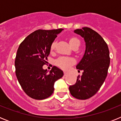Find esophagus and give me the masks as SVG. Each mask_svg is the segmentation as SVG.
<instances>
[{"instance_id": "34e87169", "label": "esophagus", "mask_w": 121, "mask_h": 121, "mask_svg": "<svg viewBox=\"0 0 121 121\" xmlns=\"http://www.w3.org/2000/svg\"><path fill=\"white\" fill-rule=\"evenodd\" d=\"M67 76V73H64V76Z\"/></svg>"}]
</instances>
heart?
I'll list each match as a JSON object with an SVG mask.
<instances>
[{
    "mask_svg": "<svg viewBox=\"0 0 121 121\" xmlns=\"http://www.w3.org/2000/svg\"><path fill=\"white\" fill-rule=\"evenodd\" d=\"M68 42L71 47L73 48L75 46H79L80 40L76 37H71L68 39ZM56 46V42H53L50 47V51L51 52L54 51ZM75 60L72 58H67V57H60L56 61V65L64 70H67L70 67L74 65Z\"/></svg>",
    "mask_w": 121,
    "mask_h": 121,
    "instance_id": "obj_1",
    "label": "heart"
}]
</instances>
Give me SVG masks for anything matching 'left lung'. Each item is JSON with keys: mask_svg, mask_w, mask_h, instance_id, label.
<instances>
[{"mask_svg": "<svg viewBox=\"0 0 121 121\" xmlns=\"http://www.w3.org/2000/svg\"><path fill=\"white\" fill-rule=\"evenodd\" d=\"M74 32L84 38L85 50L76 65L78 70H83L82 75L78 76L69 90L73 97L84 100L94 96L104 82L110 62V53L103 38L92 29L84 27Z\"/></svg>", "mask_w": 121, "mask_h": 121, "instance_id": "left-lung-1", "label": "left lung"}]
</instances>
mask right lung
Returning <instances> with one entry per match:
<instances>
[{
    "mask_svg": "<svg viewBox=\"0 0 121 121\" xmlns=\"http://www.w3.org/2000/svg\"><path fill=\"white\" fill-rule=\"evenodd\" d=\"M64 29L38 30L20 44L15 59L16 74L25 93L35 99L48 98L54 91L56 81L64 76L62 70L54 66L49 74L43 65L47 63L50 47Z\"/></svg>",
    "mask_w": 121,
    "mask_h": 121,
    "instance_id": "1",
    "label": "right lung"
}]
</instances>
